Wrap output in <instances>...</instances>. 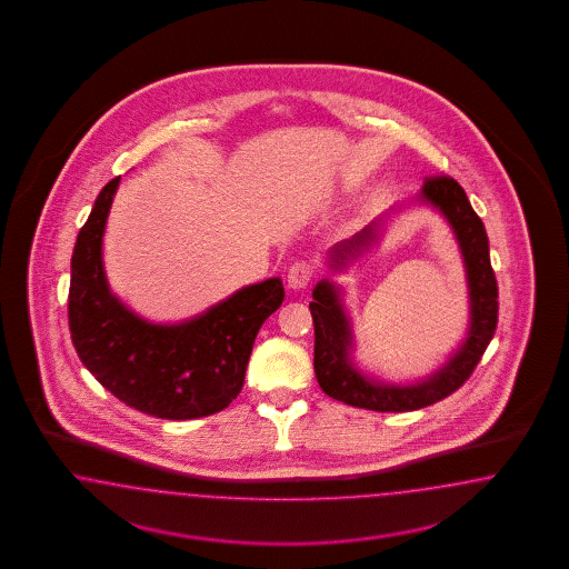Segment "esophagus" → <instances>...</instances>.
<instances>
[{"label": "esophagus", "mask_w": 569, "mask_h": 569, "mask_svg": "<svg viewBox=\"0 0 569 569\" xmlns=\"http://www.w3.org/2000/svg\"><path fill=\"white\" fill-rule=\"evenodd\" d=\"M312 276H315L312 264L307 260H298V262H293L290 271H288V286L292 290H305L309 286Z\"/></svg>", "instance_id": "34e87169"}]
</instances>
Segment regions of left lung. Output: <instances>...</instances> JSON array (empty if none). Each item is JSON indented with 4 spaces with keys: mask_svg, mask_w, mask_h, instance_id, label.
Segmentation results:
<instances>
[{
    "mask_svg": "<svg viewBox=\"0 0 569 569\" xmlns=\"http://www.w3.org/2000/svg\"><path fill=\"white\" fill-rule=\"evenodd\" d=\"M417 202L440 210L459 243L469 292L467 338L448 357V361L426 379L413 383H388L371 378L362 373L352 359L355 336L340 286L329 279H321L312 290V302L309 305L315 323V376L328 397L359 409L405 413L447 398L459 390L473 373L497 329L499 288L490 264L488 236L482 219L469 204L466 191L452 177H430L419 191ZM386 217H390V212L367 224L350 240L336 243L329 250V269L345 271L352 260H359L365 252H369V248L381 236Z\"/></svg>",
    "mask_w": 569,
    "mask_h": 569,
    "instance_id": "8db88e82",
    "label": "left lung"
}]
</instances>
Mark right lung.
<instances>
[{
    "instance_id": "1",
    "label": "right lung",
    "mask_w": 569,
    "mask_h": 569,
    "mask_svg": "<svg viewBox=\"0 0 569 569\" xmlns=\"http://www.w3.org/2000/svg\"><path fill=\"white\" fill-rule=\"evenodd\" d=\"M121 177L103 186L70 260L69 328L81 362L127 407L158 419L219 413L240 395L260 326L283 302L279 277L246 286L183 323H150L110 292L106 219Z\"/></svg>"
}]
</instances>
